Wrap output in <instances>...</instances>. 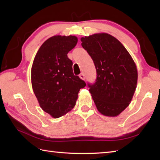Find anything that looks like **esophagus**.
<instances>
[{"label": "esophagus", "instance_id": "1", "mask_svg": "<svg viewBox=\"0 0 160 160\" xmlns=\"http://www.w3.org/2000/svg\"><path fill=\"white\" fill-rule=\"evenodd\" d=\"M80 78H81V79L82 80H85V75H84V73H81L80 75H79Z\"/></svg>", "mask_w": 160, "mask_h": 160}]
</instances>
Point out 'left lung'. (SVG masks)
Returning <instances> with one entry per match:
<instances>
[{
    "label": "left lung",
    "mask_w": 160,
    "mask_h": 160,
    "mask_svg": "<svg viewBox=\"0 0 160 160\" xmlns=\"http://www.w3.org/2000/svg\"><path fill=\"white\" fill-rule=\"evenodd\" d=\"M80 40L96 69L95 82L87 85L98 110L107 116H117L130 104L136 89L134 61L122 44L108 33Z\"/></svg>",
    "instance_id": "left-lung-1"
}]
</instances>
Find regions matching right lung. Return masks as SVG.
<instances>
[{
	"label": "right lung",
	"mask_w": 160,
	"mask_h": 160,
	"mask_svg": "<svg viewBox=\"0 0 160 160\" xmlns=\"http://www.w3.org/2000/svg\"><path fill=\"white\" fill-rule=\"evenodd\" d=\"M78 42L73 36L51 37L37 52L32 67V84L40 107L54 118L72 108L84 80L73 73L67 53Z\"/></svg>",
	"instance_id": "right-lung-1"
}]
</instances>
